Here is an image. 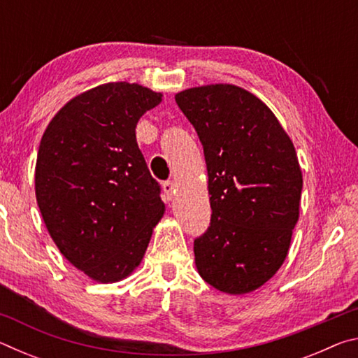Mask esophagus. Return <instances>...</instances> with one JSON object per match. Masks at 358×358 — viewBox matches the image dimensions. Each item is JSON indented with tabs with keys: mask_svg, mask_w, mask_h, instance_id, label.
<instances>
[{
	"mask_svg": "<svg viewBox=\"0 0 358 358\" xmlns=\"http://www.w3.org/2000/svg\"><path fill=\"white\" fill-rule=\"evenodd\" d=\"M175 183L173 181H166L164 185H162V189H164V194H166V197H167V201H172L173 199V196H175Z\"/></svg>",
	"mask_w": 358,
	"mask_h": 358,
	"instance_id": "obj_1",
	"label": "esophagus"
}]
</instances>
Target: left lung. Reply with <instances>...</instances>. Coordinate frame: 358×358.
<instances>
[{
    "label": "left lung",
    "instance_id": "left-lung-1",
    "mask_svg": "<svg viewBox=\"0 0 358 358\" xmlns=\"http://www.w3.org/2000/svg\"><path fill=\"white\" fill-rule=\"evenodd\" d=\"M203 147L210 226L194 240L196 266L226 294L256 290L287 256L299 221L301 171L273 112L235 85H207L175 96Z\"/></svg>",
    "mask_w": 358,
    "mask_h": 358
}]
</instances>
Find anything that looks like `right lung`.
<instances>
[{
	"mask_svg": "<svg viewBox=\"0 0 358 358\" xmlns=\"http://www.w3.org/2000/svg\"><path fill=\"white\" fill-rule=\"evenodd\" d=\"M161 98L137 83L99 85L69 101L42 136L34 175L42 220L63 256L96 281L128 276L164 215L136 141L137 121Z\"/></svg>",
	"mask_w": 358,
	"mask_h": 358,
	"instance_id": "right-lung-1",
	"label": "right lung"
}]
</instances>
